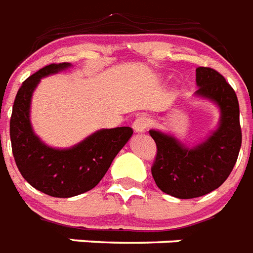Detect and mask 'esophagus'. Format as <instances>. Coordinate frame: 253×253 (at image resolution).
Here are the masks:
<instances>
[{
    "instance_id": "obj_1",
    "label": "esophagus",
    "mask_w": 253,
    "mask_h": 253,
    "mask_svg": "<svg viewBox=\"0 0 253 253\" xmlns=\"http://www.w3.org/2000/svg\"><path fill=\"white\" fill-rule=\"evenodd\" d=\"M150 119L147 118V117H139L132 123V128H134L135 132H144L150 127Z\"/></svg>"
}]
</instances>
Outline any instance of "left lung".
Returning a JSON list of instances; mask_svg holds the SVG:
<instances>
[{"label": "left lung", "mask_w": 253, "mask_h": 253, "mask_svg": "<svg viewBox=\"0 0 253 253\" xmlns=\"http://www.w3.org/2000/svg\"><path fill=\"white\" fill-rule=\"evenodd\" d=\"M198 98L211 101L219 109L215 130L196 146H186L176 136L150 130L158 154L152 177L158 188L169 196L189 200L215 190L227 180L242 146L239 102L224 77L206 67L196 69Z\"/></svg>", "instance_id": "1"}]
</instances>
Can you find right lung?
I'll list each match as a JSON object with an SVG mask.
<instances>
[{
    "instance_id": "obj_1",
    "label": "right lung",
    "mask_w": 253,
    "mask_h": 253,
    "mask_svg": "<svg viewBox=\"0 0 253 253\" xmlns=\"http://www.w3.org/2000/svg\"><path fill=\"white\" fill-rule=\"evenodd\" d=\"M71 65L49 64L23 81L10 118L11 150L19 172L31 186L57 198L79 196L94 188L132 135L131 127L102 128L73 147L55 148L34 132L30 121L34 90L43 77L61 72Z\"/></svg>"
}]
</instances>
